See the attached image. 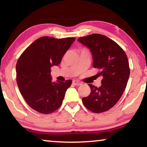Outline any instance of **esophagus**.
Listing matches in <instances>:
<instances>
[{
    "mask_svg": "<svg viewBox=\"0 0 147 147\" xmlns=\"http://www.w3.org/2000/svg\"><path fill=\"white\" fill-rule=\"evenodd\" d=\"M72 83H73L75 85H77V86H79V85H81V83H80V82L78 81H73V82H72Z\"/></svg>",
    "mask_w": 147,
    "mask_h": 147,
    "instance_id": "obj_1",
    "label": "esophagus"
}]
</instances>
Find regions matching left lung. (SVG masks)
I'll use <instances>...</instances> for the list:
<instances>
[{
    "label": "left lung",
    "instance_id": "8db88e82",
    "mask_svg": "<svg viewBox=\"0 0 147 147\" xmlns=\"http://www.w3.org/2000/svg\"><path fill=\"white\" fill-rule=\"evenodd\" d=\"M78 41L90 49L93 66L99 70L97 75L103 77L99 88L89 84L91 93L82 101L92 112H104L116 104L126 87L130 76L128 57L116 42L103 35L93 34Z\"/></svg>",
    "mask_w": 147,
    "mask_h": 147
}]
</instances>
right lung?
Instances as JSON below:
<instances>
[{
	"instance_id": "obj_1",
	"label": "right lung",
	"mask_w": 147,
	"mask_h": 147,
	"mask_svg": "<svg viewBox=\"0 0 147 147\" xmlns=\"http://www.w3.org/2000/svg\"><path fill=\"white\" fill-rule=\"evenodd\" d=\"M75 38L44 36L25 49L16 64V80L21 95L31 108L44 114L61 106L71 80L53 82L51 67L58 66Z\"/></svg>"
}]
</instances>
